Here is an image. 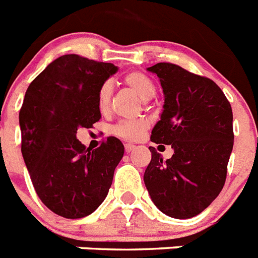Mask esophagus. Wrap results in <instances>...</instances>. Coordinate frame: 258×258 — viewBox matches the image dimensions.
<instances>
[{"mask_svg": "<svg viewBox=\"0 0 258 258\" xmlns=\"http://www.w3.org/2000/svg\"><path fill=\"white\" fill-rule=\"evenodd\" d=\"M134 149H136V146L132 145V143H126V145H125V152H126V154L132 152Z\"/></svg>", "mask_w": 258, "mask_h": 258, "instance_id": "34e87169", "label": "esophagus"}]
</instances>
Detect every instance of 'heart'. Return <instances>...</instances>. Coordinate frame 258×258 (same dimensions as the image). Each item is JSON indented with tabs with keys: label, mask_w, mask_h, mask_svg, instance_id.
<instances>
[{
	"label": "heart",
	"mask_w": 258,
	"mask_h": 258,
	"mask_svg": "<svg viewBox=\"0 0 258 258\" xmlns=\"http://www.w3.org/2000/svg\"><path fill=\"white\" fill-rule=\"evenodd\" d=\"M124 81L131 89L138 94L142 101H150L155 95V85L151 80L141 72H132L124 77ZM112 95V86L109 83H104L98 90L97 103L102 112L107 111ZM147 129V121L145 120H133L122 121L113 127V133L127 141L140 140Z\"/></svg>",
	"instance_id": "1"
}]
</instances>
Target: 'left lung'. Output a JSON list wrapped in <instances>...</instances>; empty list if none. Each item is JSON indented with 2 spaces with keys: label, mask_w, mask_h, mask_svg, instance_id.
I'll use <instances>...</instances> for the list:
<instances>
[{
  "label": "left lung",
  "mask_w": 258,
  "mask_h": 258,
  "mask_svg": "<svg viewBox=\"0 0 258 258\" xmlns=\"http://www.w3.org/2000/svg\"><path fill=\"white\" fill-rule=\"evenodd\" d=\"M147 71L160 80L164 106L151 141L170 145L168 160L155 150L143 181L164 214L186 220L202 213L218 197L234 146L232 109L217 84L172 63ZM161 146V145H160Z\"/></svg>",
  "instance_id": "obj_1"
}]
</instances>
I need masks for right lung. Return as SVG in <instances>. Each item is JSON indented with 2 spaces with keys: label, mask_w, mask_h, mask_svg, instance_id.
<instances>
[{
  "label": "right lung",
  "mask_w": 258,
  "mask_h": 258,
  "mask_svg": "<svg viewBox=\"0 0 258 258\" xmlns=\"http://www.w3.org/2000/svg\"><path fill=\"white\" fill-rule=\"evenodd\" d=\"M118 68L67 54L31 83L19 112L22 155L41 202L58 216L83 218L106 199L121 141L108 137L97 150L76 138L79 127L99 121L98 90Z\"/></svg>",
  "instance_id": "add662e5"
}]
</instances>
